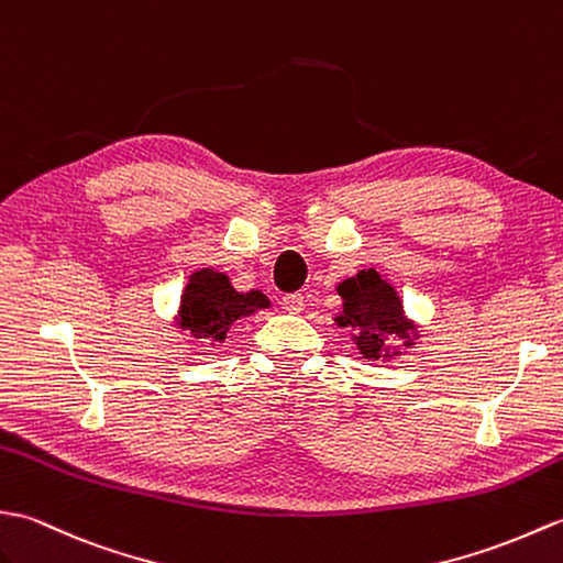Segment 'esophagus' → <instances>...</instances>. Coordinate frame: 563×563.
I'll use <instances>...</instances> for the list:
<instances>
[{"mask_svg":"<svg viewBox=\"0 0 563 563\" xmlns=\"http://www.w3.org/2000/svg\"><path fill=\"white\" fill-rule=\"evenodd\" d=\"M282 306H284L286 313H291V316L303 313L306 296H303V294H289V296H284V298H282Z\"/></svg>","mask_w":563,"mask_h":563,"instance_id":"obj_1","label":"esophagus"}]
</instances>
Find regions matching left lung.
Wrapping results in <instances>:
<instances>
[{"label": "left lung", "mask_w": 563, "mask_h": 563, "mask_svg": "<svg viewBox=\"0 0 563 563\" xmlns=\"http://www.w3.org/2000/svg\"><path fill=\"white\" fill-rule=\"evenodd\" d=\"M336 294L342 296V313L334 322L352 330L361 358L387 361L402 356L405 349L415 346L421 336L417 322L407 318L395 286L373 267L336 284ZM393 341H402L404 349L393 347Z\"/></svg>", "instance_id": "left-lung-1"}]
</instances>
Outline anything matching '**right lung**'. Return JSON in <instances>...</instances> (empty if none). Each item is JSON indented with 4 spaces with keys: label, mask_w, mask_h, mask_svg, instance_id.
<instances>
[{
    "label": "right lung",
    "mask_w": 563,
    "mask_h": 563,
    "mask_svg": "<svg viewBox=\"0 0 563 563\" xmlns=\"http://www.w3.org/2000/svg\"><path fill=\"white\" fill-rule=\"evenodd\" d=\"M269 306V298L262 291L233 289L227 272L202 267L187 277L173 322L178 330L190 332L202 346H217L227 342L231 324Z\"/></svg>",
    "instance_id": "right-lung-1"
}]
</instances>
